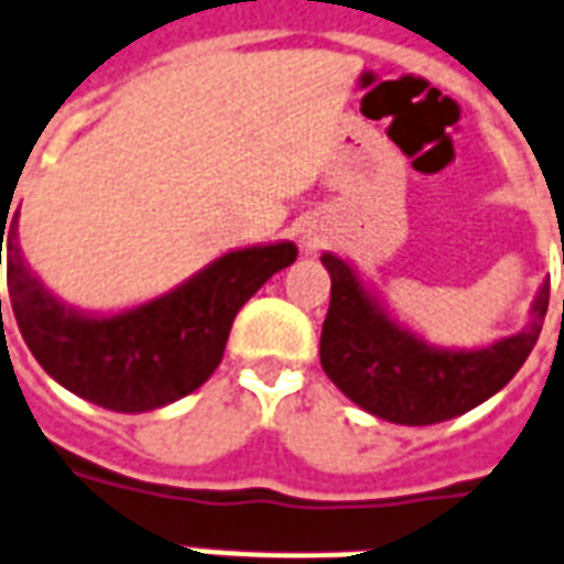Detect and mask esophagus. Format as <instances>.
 <instances>
[{"label": "esophagus", "instance_id": "34e87169", "mask_svg": "<svg viewBox=\"0 0 564 564\" xmlns=\"http://www.w3.org/2000/svg\"><path fill=\"white\" fill-rule=\"evenodd\" d=\"M302 248L304 250H316V248H319V236H304Z\"/></svg>", "mask_w": 564, "mask_h": 564}]
</instances>
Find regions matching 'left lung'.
I'll return each instance as SVG.
<instances>
[{
    "label": "left lung",
    "instance_id": "left-lung-1",
    "mask_svg": "<svg viewBox=\"0 0 564 564\" xmlns=\"http://www.w3.org/2000/svg\"><path fill=\"white\" fill-rule=\"evenodd\" d=\"M323 265L332 274V304L319 337L325 377L356 406L391 424H440L494 398L523 367L547 316L544 281L527 328L478 349H445L388 314L344 257L323 253Z\"/></svg>",
    "mask_w": 564,
    "mask_h": 564
}]
</instances>
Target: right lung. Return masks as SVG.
I'll list each match as a JSON object with an SVG mask.
<instances>
[{
  "mask_svg": "<svg viewBox=\"0 0 564 564\" xmlns=\"http://www.w3.org/2000/svg\"><path fill=\"white\" fill-rule=\"evenodd\" d=\"M2 245L14 319L37 365L112 412L161 410L197 391L220 365L241 304L299 257L293 241L229 250L152 302L122 314H83L32 274L14 220L0 229V253Z\"/></svg>",
  "mask_w": 564,
  "mask_h": 564,
  "instance_id": "add662e5",
  "label": "right lung"
}]
</instances>
